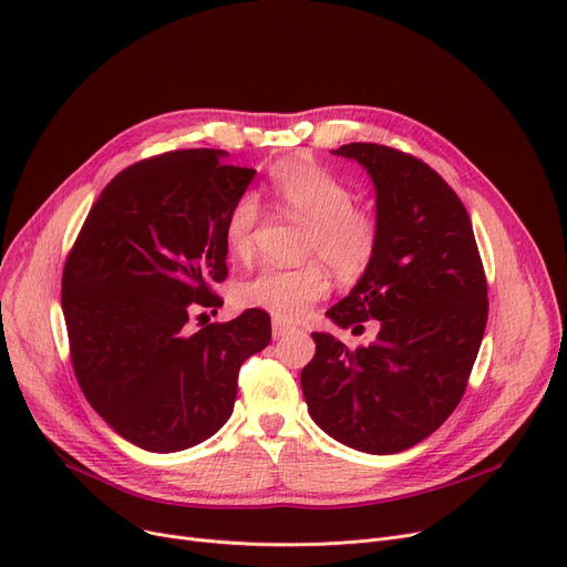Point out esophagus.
<instances>
[{
    "label": "esophagus",
    "mask_w": 567,
    "mask_h": 567,
    "mask_svg": "<svg viewBox=\"0 0 567 567\" xmlns=\"http://www.w3.org/2000/svg\"><path fill=\"white\" fill-rule=\"evenodd\" d=\"M293 329L289 323H285V321H280V319H274V338L276 340H280V338H285L287 333H291Z\"/></svg>",
    "instance_id": "obj_1"
}]
</instances>
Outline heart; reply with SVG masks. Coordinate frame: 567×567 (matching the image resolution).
<instances>
[{
	"label": "heart",
	"mask_w": 567,
	"mask_h": 567,
	"mask_svg": "<svg viewBox=\"0 0 567 567\" xmlns=\"http://www.w3.org/2000/svg\"><path fill=\"white\" fill-rule=\"evenodd\" d=\"M271 193L282 208L308 220L303 255L317 259L293 268L264 266L252 278L238 282L236 301L291 321L306 317L329 291L322 260L347 280L368 271L379 248V227L370 212L351 204V190L340 178L315 163L278 165L271 172ZM259 218L261 206L255 193H244L231 204L223 227L231 255H250Z\"/></svg>",
	"instance_id": "heart-1"
}]
</instances>
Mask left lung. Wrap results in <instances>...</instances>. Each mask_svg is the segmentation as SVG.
Instances as JSON below:
<instances>
[{"label": "left lung", "instance_id": "obj_1", "mask_svg": "<svg viewBox=\"0 0 567 567\" xmlns=\"http://www.w3.org/2000/svg\"><path fill=\"white\" fill-rule=\"evenodd\" d=\"M331 154L368 169L379 248L326 317L353 333L377 319L379 333L359 349L312 333L317 351L301 389L326 434L393 455L439 430L460 404L485 336L487 280L464 204L427 163L372 142Z\"/></svg>", "mask_w": 567, "mask_h": 567}]
</instances>
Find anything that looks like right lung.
<instances>
[{
	"label": "right lung",
	"instance_id": "obj_1",
	"mask_svg": "<svg viewBox=\"0 0 567 567\" xmlns=\"http://www.w3.org/2000/svg\"><path fill=\"white\" fill-rule=\"evenodd\" d=\"M225 156L184 148L118 172L64 266L80 389L118 436L152 453L214 436L231 415L238 370L271 342V317L255 308L190 331L195 310L223 306L214 293L227 278L223 227L255 176Z\"/></svg>",
	"mask_w": 567,
	"mask_h": 567
}]
</instances>
